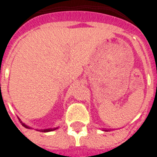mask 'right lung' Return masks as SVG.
<instances>
[{
  "instance_id": "obj_1",
  "label": "right lung",
  "mask_w": 157,
  "mask_h": 157,
  "mask_svg": "<svg viewBox=\"0 0 157 157\" xmlns=\"http://www.w3.org/2000/svg\"><path fill=\"white\" fill-rule=\"evenodd\" d=\"M22 123V122H21ZM22 124H23V126H24L25 128H28L29 129V127H28L26 124H24L23 123H22ZM54 129H56V128L55 129H44V130H40V132H50V131H53V130H54Z\"/></svg>"
}]
</instances>
